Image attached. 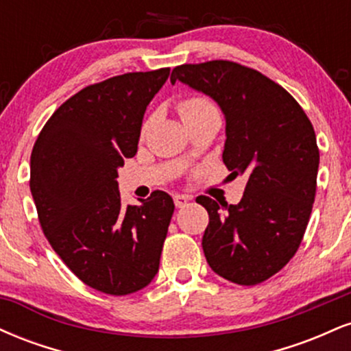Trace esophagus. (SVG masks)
<instances>
[{"mask_svg": "<svg viewBox=\"0 0 351 351\" xmlns=\"http://www.w3.org/2000/svg\"><path fill=\"white\" fill-rule=\"evenodd\" d=\"M189 199H191V196H188V195H175V196H173V201H175L176 208L186 206V203Z\"/></svg>", "mask_w": 351, "mask_h": 351, "instance_id": "obj_1", "label": "esophagus"}]
</instances>
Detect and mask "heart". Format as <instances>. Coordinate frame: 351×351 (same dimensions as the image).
Returning <instances> with one entry per match:
<instances>
[{"label":"heart","mask_w":351,"mask_h":351,"mask_svg":"<svg viewBox=\"0 0 351 351\" xmlns=\"http://www.w3.org/2000/svg\"><path fill=\"white\" fill-rule=\"evenodd\" d=\"M178 110H180L181 119L186 122V120L206 114V112L216 110V106L211 102V100L204 97H189L180 104Z\"/></svg>","instance_id":"heart-1"}]
</instances>
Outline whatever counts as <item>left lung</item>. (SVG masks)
<instances>
[{
    "mask_svg": "<svg viewBox=\"0 0 351 351\" xmlns=\"http://www.w3.org/2000/svg\"><path fill=\"white\" fill-rule=\"evenodd\" d=\"M170 80L221 107L223 162L247 176L237 204L196 198L209 215L201 243L209 267L234 284H261L292 259L307 229L320 160L312 123L284 87L231 60L183 64Z\"/></svg>",
    "mask_w": 351,
    "mask_h": 351,
    "instance_id": "1",
    "label": "left lung"
}]
</instances>
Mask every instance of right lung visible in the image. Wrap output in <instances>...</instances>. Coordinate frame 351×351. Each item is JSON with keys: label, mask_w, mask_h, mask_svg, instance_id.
<instances>
[{"label": "right lung", "mask_w": 351, "mask_h": 351, "mask_svg": "<svg viewBox=\"0 0 351 351\" xmlns=\"http://www.w3.org/2000/svg\"><path fill=\"white\" fill-rule=\"evenodd\" d=\"M168 75L165 67L87 86L51 115L31 153L29 188L44 236L84 284L110 295L153 280L175 211L165 191L122 208L117 183Z\"/></svg>", "instance_id": "1"}]
</instances>
